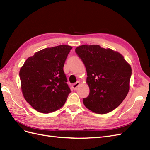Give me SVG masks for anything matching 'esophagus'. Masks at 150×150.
Listing matches in <instances>:
<instances>
[{"mask_svg":"<svg viewBox=\"0 0 150 150\" xmlns=\"http://www.w3.org/2000/svg\"><path fill=\"white\" fill-rule=\"evenodd\" d=\"M80 84V82H76L75 83H74V84H73V85H72V86H71L72 89H74V90H76V88H77V87L79 86Z\"/></svg>","mask_w":150,"mask_h":150,"instance_id":"esophagus-1","label":"esophagus"}]
</instances>
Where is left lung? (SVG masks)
Here are the masks:
<instances>
[{
    "instance_id": "8db88e82",
    "label": "left lung",
    "mask_w": 150,
    "mask_h": 150,
    "mask_svg": "<svg viewBox=\"0 0 150 150\" xmlns=\"http://www.w3.org/2000/svg\"><path fill=\"white\" fill-rule=\"evenodd\" d=\"M86 68L89 95L83 99L87 108L99 114L112 112L120 105L130 89L131 67L120 53L99 45L75 49Z\"/></svg>"
}]
</instances>
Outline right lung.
Wrapping results in <instances>:
<instances>
[{"label":"right lung","instance_id":"obj_1","mask_svg":"<svg viewBox=\"0 0 150 150\" xmlns=\"http://www.w3.org/2000/svg\"><path fill=\"white\" fill-rule=\"evenodd\" d=\"M71 46L60 45L42 49L29 57L20 70L21 89L25 100L42 113L59 110L70 89L63 71Z\"/></svg>","mask_w":150,"mask_h":150}]
</instances>
